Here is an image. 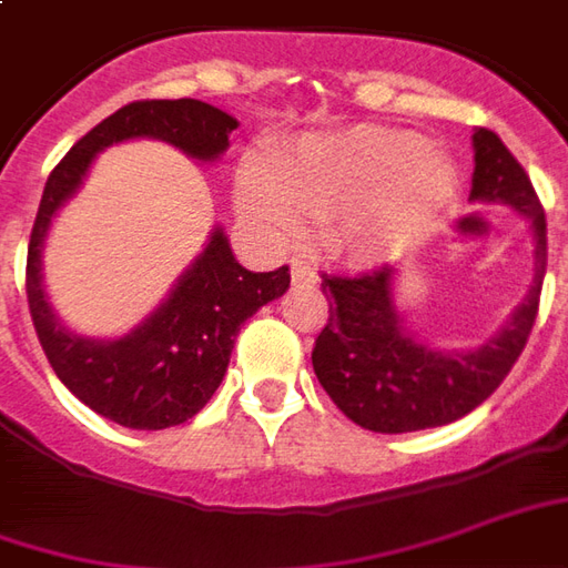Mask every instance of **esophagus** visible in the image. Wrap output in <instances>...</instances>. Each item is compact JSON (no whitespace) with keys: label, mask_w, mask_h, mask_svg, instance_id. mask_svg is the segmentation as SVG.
<instances>
[{"label":"esophagus","mask_w":568,"mask_h":568,"mask_svg":"<svg viewBox=\"0 0 568 568\" xmlns=\"http://www.w3.org/2000/svg\"><path fill=\"white\" fill-rule=\"evenodd\" d=\"M292 283H316V271H313L304 257L292 261Z\"/></svg>","instance_id":"obj_1"}]
</instances>
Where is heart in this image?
<instances>
[{
  "label": "heart",
  "instance_id": "obj_1",
  "mask_svg": "<svg viewBox=\"0 0 568 568\" xmlns=\"http://www.w3.org/2000/svg\"><path fill=\"white\" fill-rule=\"evenodd\" d=\"M455 187V165L427 150L422 134L351 125L245 162L236 202L273 240H295L307 217L328 252L381 264L434 227Z\"/></svg>",
  "mask_w": 568,
  "mask_h": 568
}]
</instances>
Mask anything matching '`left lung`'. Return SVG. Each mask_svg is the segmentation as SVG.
Masks as SVG:
<instances>
[{
	"mask_svg": "<svg viewBox=\"0 0 568 568\" xmlns=\"http://www.w3.org/2000/svg\"><path fill=\"white\" fill-rule=\"evenodd\" d=\"M470 200L505 202L532 221L535 276L507 325L474 351H434L403 328L394 267L323 276L328 323L313 344V372L353 424L375 434H412L464 418L489 399L529 341L547 267L545 209L529 174L489 129L474 132Z\"/></svg>",
	"mask_w": 568,
	"mask_h": 568,
	"instance_id": "obj_1",
	"label": "left lung"
}]
</instances>
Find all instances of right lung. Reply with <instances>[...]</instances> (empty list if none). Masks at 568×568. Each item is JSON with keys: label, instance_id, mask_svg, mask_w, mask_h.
I'll list each match as a JSON object with an SVG mask.
<instances>
[{"label": "right lung", "instance_id": "add662e5", "mask_svg": "<svg viewBox=\"0 0 568 568\" xmlns=\"http://www.w3.org/2000/svg\"><path fill=\"white\" fill-rule=\"evenodd\" d=\"M240 122L212 104L134 101L79 138L45 181L27 248V301L39 344L54 375L89 408L132 430H165L200 412L224 378L240 325L292 283L288 267L252 273L233 257L224 230L209 245L172 295L144 323L113 341L82 338L63 328L42 288V243L63 202L89 172L91 160L110 144L156 138L200 162H215L230 146Z\"/></svg>", "mask_w": 568, "mask_h": 568}]
</instances>
